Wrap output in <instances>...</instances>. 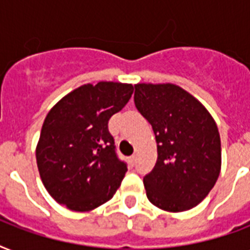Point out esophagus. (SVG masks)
Here are the masks:
<instances>
[{
    "mask_svg": "<svg viewBox=\"0 0 250 250\" xmlns=\"http://www.w3.org/2000/svg\"><path fill=\"white\" fill-rule=\"evenodd\" d=\"M129 164H131V166H133V165L136 164V154H133V156H131L128 158Z\"/></svg>",
    "mask_w": 250,
    "mask_h": 250,
    "instance_id": "34e87169",
    "label": "esophagus"
}]
</instances>
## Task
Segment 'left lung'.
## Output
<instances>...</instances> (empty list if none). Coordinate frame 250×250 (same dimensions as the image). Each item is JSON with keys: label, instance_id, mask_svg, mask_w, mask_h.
<instances>
[{"label": "left lung", "instance_id": "8db88e82", "mask_svg": "<svg viewBox=\"0 0 250 250\" xmlns=\"http://www.w3.org/2000/svg\"><path fill=\"white\" fill-rule=\"evenodd\" d=\"M135 105L152 125L157 164L144 176L146 197L170 213L197 206L217 182L221 136L205 106L176 84L139 83Z\"/></svg>", "mask_w": 250, "mask_h": 250}]
</instances>
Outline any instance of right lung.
<instances>
[{
	"label": "right lung",
	"mask_w": 250,
	"mask_h": 250,
	"mask_svg": "<svg viewBox=\"0 0 250 250\" xmlns=\"http://www.w3.org/2000/svg\"><path fill=\"white\" fill-rule=\"evenodd\" d=\"M132 93V84H84L50 109L37 143L36 161L41 182L58 204L74 211H89L117 192L127 166L118 160L107 123Z\"/></svg>",
	"instance_id": "1"
}]
</instances>
